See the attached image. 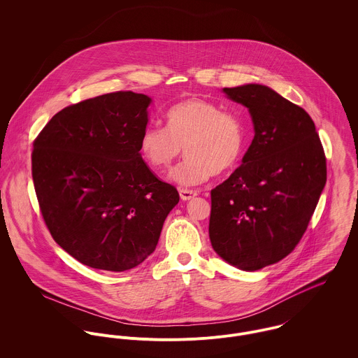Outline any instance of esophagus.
<instances>
[{
    "mask_svg": "<svg viewBox=\"0 0 358 358\" xmlns=\"http://www.w3.org/2000/svg\"><path fill=\"white\" fill-rule=\"evenodd\" d=\"M179 196H180V199H182L183 201H189V200L194 199V197L197 196V193H196V192H193V190L180 189V190H179Z\"/></svg>",
    "mask_w": 358,
    "mask_h": 358,
    "instance_id": "34e87169",
    "label": "esophagus"
}]
</instances>
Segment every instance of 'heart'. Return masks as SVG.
I'll return each instance as SVG.
<instances>
[{
	"label": "heart",
	"instance_id": "1",
	"mask_svg": "<svg viewBox=\"0 0 358 358\" xmlns=\"http://www.w3.org/2000/svg\"><path fill=\"white\" fill-rule=\"evenodd\" d=\"M166 128L148 127L141 138V153L158 171L168 169L185 150L187 158L171 173L185 187L205 183L212 173L231 171L245 146L243 121L204 99H187L166 111Z\"/></svg>",
	"mask_w": 358,
	"mask_h": 358
}]
</instances>
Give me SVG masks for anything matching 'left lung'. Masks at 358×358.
Segmentation results:
<instances>
[{"label":"left lung","mask_w":358,"mask_h":358,"mask_svg":"<svg viewBox=\"0 0 358 358\" xmlns=\"http://www.w3.org/2000/svg\"><path fill=\"white\" fill-rule=\"evenodd\" d=\"M251 114L255 136L243 164L210 192L209 240L231 266L255 271L294 251L327 182L306 111L260 84L223 88Z\"/></svg>","instance_id":"obj_1"}]
</instances>
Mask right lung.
<instances>
[{"label": "right lung", "mask_w": 358, "mask_h": 358, "mask_svg": "<svg viewBox=\"0 0 358 358\" xmlns=\"http://www.w3.org/2000/svg\"><path fill=\"white\" fill-rule=\"evenodd\" d=\"M152 99L120 91L64 107L34 141L36 194L53 240L85 266L125 271L157 247L178 190L141 155Z\"/></svg>", "instance_id": "obj_1"}]
</instances>
